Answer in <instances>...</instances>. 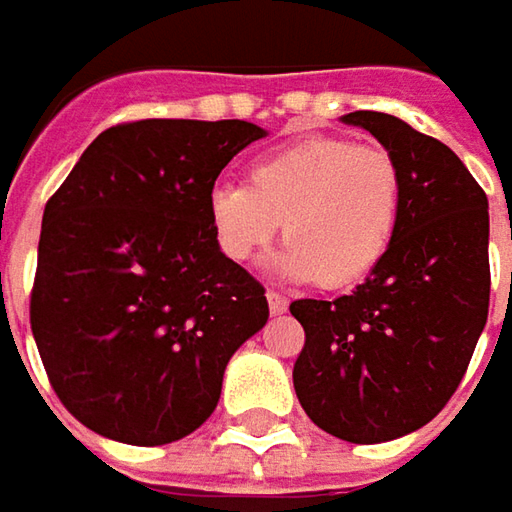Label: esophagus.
Wrapping results in <instances>:
<instances>
[{
  "mask_svg": "<svg viewBox=\"0 0 512 512\" xmlns=\"http://www.w3.org/2000/svg\"><path fill=\"white\" fill-rule=\"evenodd\" d=\"M267 305H270V313H273V316H279V313H285L287 310V299L282 293H276V290H267Z\"/></svg>",
  "mask_w": 512,
  "mask_h": 512,
  "instance_id": "obj_1",
  "label": "esophagus"
}]
</instances>
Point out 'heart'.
I'll return each instance as SVG.
<instances>
[{"mask_svg":"<svg viewBox=\"0 0 512 512\" xmlns=\"http://www.w3.org/2000/svg\"><path fill=\"white\" fill-rule=\"evenodd\" d=\"M402 170L382 145L305 136L247 165V185L213 187L210 227L233 262L262 256L282 222L279 270L322 287L362 282L399 236Z\"/></svg>","mask_w":512,"mask_h":512,"instance_id":"obj_1","label":"heart"}]
</instances>
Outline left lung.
<instances>
[{
    "label": "left lung",
    "instance_id": "1",
    "mask_svg": "<svg viewBox=\"0 0 512 512\" xmlns=\"http://www.w3.org/2000/svg\"><path fill=\"white\" fill-rule=\"evenodd\" d=\"M402 170L399 236L362 285L296 299L305 327L293 387L325 433L376 444L419 430L462 384L490 307L487 196L462 159L407 122L356 110Z\"/></svg>",
    "mask_w": 512,
    "mask_h": 512
}]
</instances>
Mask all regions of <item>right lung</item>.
<instances>
[{"label": "right lung", "mask_w": 512, "mask_h": 512, "mask_svg": "<svg viewBox=\"0 0 512 512\" xmlns=\"http://www.w3.org/2000/svg\"><path fill=\"white\" fill-rule=\"evenodd\" d=\"M262 136L239 119L122 122L48 199L30 330L59 402L93 433L185 439L265 327V287L219 250L207 210L222 168Z\"/></svg>", "instance_id": "1"}]
</instances>
